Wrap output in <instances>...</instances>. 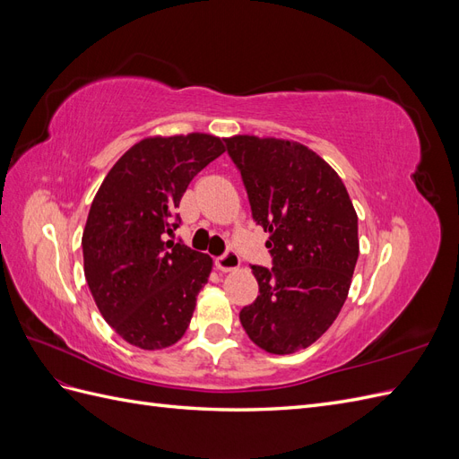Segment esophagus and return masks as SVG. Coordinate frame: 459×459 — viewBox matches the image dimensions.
Returning a JSON list of instances; mask_svg holds the SVG:
<instances>
[{
	"instance_id": "34e87169",
	"label": "esophagus",
	"mask_w": 459,
	"mask_h": 459,
	"mask_svg": "<svg viewBox=\"0 0 459 459\" xmlns=\"http://www.w3.org/2000/svg\"><path fill=\"white\" fill-rule=\"evenodd\" d=\"M239 264H241V260H239L238 253L233 251V248H228V251H226L224 255H220V256L216 258V268H218L220 272H231V270H235V268H239Z\"/></svg>"
}]
</instances>
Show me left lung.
Wrapping results in <instances>:
<instances>
[{
	"instance_id": "8db88e82",
	"label": "left lung",
	"mask_w": 459,
	"mask_h": 459,
	"mask_svg": "<svg viewBox=\"0 0 459 459\" xmlns=\"http://www.w3.org/2000/svg\"><path fill=\"white\" fill-rule=\"evenodd\" d=\"M228 155L239 170L256 226L270 233L272 268L251 266L258 297L241 325L270 354L316 342L335 322L358 260V216L342 179L295 142L235 135Z\"/></svg>"
}]
</instances>
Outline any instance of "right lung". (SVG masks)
I'll return each instance as SVG.
<instances>
[{
  "mask_svg": "<svg viewBox=\"0 0 459 459\" xmlns=\"http://www.w3.org/2000/svg\"><path fill=\"white\" fill-rule=\"evenodd\" d=\"M224 151L206 134L149 137L124 152L91 203L82 235L88 287L105 322L143 351L184 337L208 281L211 256L169 238L189 182Z\"/></svg>",
  "mask_w": 459,
  "mask_h": 459,
  "instance_id": "obj_1",
  "label": "right lung"
}]
</instances>
